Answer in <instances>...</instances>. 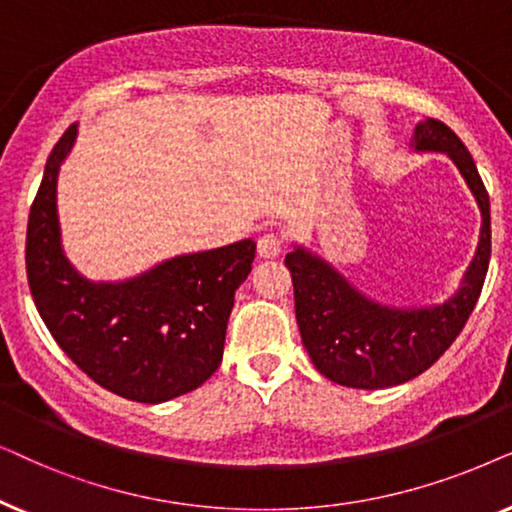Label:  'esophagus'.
<instances>
[{
  "label": "esophagus",
  "mask_w": 512,
  "mask_h": 512,
  "mask_svg": "<svg viewBox=\"0 0 512 512\" xmlns=\"http://www.w3.org/2000/svg\"><path fill=\"white\" fill-rule=\"evenodd\" d=\"M281 248V236L274 234V231H267V234L260 236V241H257V255L264 257V260H274V257L281 255Z\"/></svg>",
  "instance_id": "34e87169"
}]
</instances>
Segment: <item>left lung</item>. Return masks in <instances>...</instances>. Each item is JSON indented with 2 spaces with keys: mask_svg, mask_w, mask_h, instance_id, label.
Wrapping results in <instances>:
<instances>
[{
  "mask_svg": "<svg viewBox=\"0 0 512 512\" xmlns=\"http://www.w3.org/2000/svg\"><path fill=\"white\" fill-rule=\"evenodd\" d=\"M417 154H445L454 163L480 210V238L459 290L440 304L393 306L360 292L318 252L292 243L285 255L295 285V316L316 370L349 388H391L426 372L445 353L473 313L492 255L489 196L466 145L438 119L414 126Z\"/></svg>",
  "mask_w": 512,
  "mask_h": 512,
  "instance_id": "left-lung-1",
  "label": "left lung"
}]
</instances>
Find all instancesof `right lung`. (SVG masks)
<instances>
[{"label": "right lung", "instance_id": "add662e5", "mask_svg": "<svg viewBox=\"0 0 512 512\" xmlns=\"http://www.w3.org/2000/svg\"><path fill=\"white\" fill-rule=\"evenodd\" d=\"M72 124L46 161L27 220V283L60 349L95 384L159 405L199 388L222 363L234 295L252 271V238L168 257L124 281H91L67 260L58 175Z\"/></svg>", "mask_w": 512, "mask_h": 512}]
</instances>
